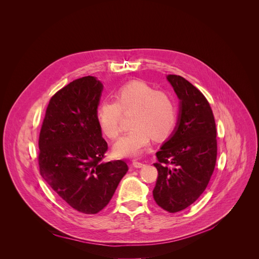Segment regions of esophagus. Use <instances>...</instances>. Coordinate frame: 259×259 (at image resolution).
Returning <instances> with one entry per match:
<instances>
[{"label": "esophagus", "mask_w": 259, "mask_h": 259, "mask_svg": "<svg viewBox=\"0 0 259 259\" xmlns=\"http://www.w3.org/2000/svg\"><path fill=\"white\" fill-rule=\"evenodd\" d=\"M132 165H133V167H135V168H141V167L143 166V164H142L141 162L137 161V160H133V161H132Z\"/></svg>", "instance_id": "esophagus-1"}]
</instances>
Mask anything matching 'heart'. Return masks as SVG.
Wrapping results in <instances>:
<instances>
[{"label": "heart", "instance_id": "1", "mask_svg": "<svg viewBox=\"0 0 259 259\" xmlns=\"http://www.w3.org/2000/svg\"><path fill=\"white\" fill-rule=\"evenodd\" d=\"M132 112L129 132L115 145L119 157L139 155L149 145L151 138L166 139L177 123V107L174 99L163 91H156L141 81L122 86L115 100L105 99L97 109V122L103 135L117 140L122 134V117Z\"/></svg>", "mask_w": 259, "mask_h": 259}]
</instances>
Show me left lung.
Instances as JSON below:
<instances>
[{"instance_id":"1","label":"left lung","mask_w":259,"mask_h":259,"mask_svg":"<svg viewBox=\"0 0 259 259\" xmlns=\"http://www.w3.org/2000/svg\"><path fill=\"white\" fill-rule=\"evenodd\" d=\"M167 79L180 99V113L174 134L156 153L158 178L153 196L161 208L175 213L206 190L216 164L217 131L204 94L180 76Z\"/></svg>"}]
</instances>
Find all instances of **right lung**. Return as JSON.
<instances>
[{
	"instance_id": "add662e5",
	"label": "right lung",
	"mask_w": 259,
	"mask_h": 259,
	"mask_svg": "<svg viewBox=\"0 0 259 259\" xmlns=\"http://www.w3.org/2000/svg\"><path fill=\"white\" fill-rule=\"evenodd\" d=\"M102 84L87 76L50 99L39 136L40 174L71 208L96 214L128 171L123 160L103 163L107 143L97 122Z\"/></svg>"
}]
</instances>
